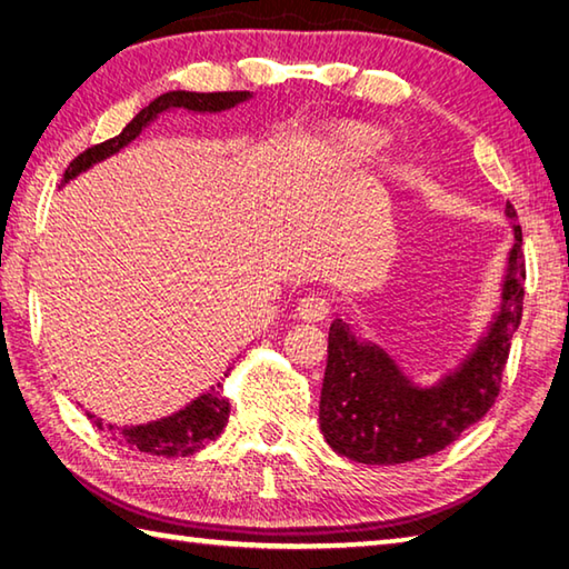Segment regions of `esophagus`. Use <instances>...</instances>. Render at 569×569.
Returning a JSON list of instances; mask_svg holds the SVG:
<instances>
[{
	"label": "esophagus",
	"instance_id": "34e87169",
	"mask_svg": "<svg viewBox=\"0 0 569 569\" xmlns=\"http://www.w3.org/2000/svg\"><path fill=\"white\" fill-rule=\"evenodd\" d=\"M330 316V300L322 296H306L298 303V318H303L308 322H318Z\"/></svg>",
	"mask_w": 569,
	"mask_h": 569
}]
</instances>
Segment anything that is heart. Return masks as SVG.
Returning a JSON list of instances; mask_svg holds the SVG:
<instances>
[{
    "label": "heart",
    "mask_w": 569,
    "mask_h": 569,
    "mask_svg": "<svg viewBox=\"0 0 569 569\" xmlns=\"http://www.w3.org/2000/svg\"><path fill=\"white\" fill-rule=\"evenodd\" d=\"M389 143V131L377 124L365 122H345L332 131V147L340 151L345 159L365 161Z\"/></svg>",
    "instance_id": "heart-1"
}]
</instances>
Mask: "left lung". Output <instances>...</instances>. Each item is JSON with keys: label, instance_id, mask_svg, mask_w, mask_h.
<instances>
[{"label": "left lung", "instance_id": "obj_1", "mask_svg": "<svg viewBox=\"0 0 569 569\" xmlns=\"http://www.w3.org/2000/svg\"><path fill=\"white\" fill-rule=\"evenodd\" d=\"M513 247L506 261L501 306L485 337L455 369L420 386L377 342L361 340L352 325H330L328 369L320 393V430L337 455L361 465H403L452 445L487 416L499 396L511 337L523 316V232L506 204Z\"/></svg>", "mask_w": 569, "mask_h": 569}]
</instances>
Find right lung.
<instances>
[{
    "label": "right lung",
    "mask_w": 569,
    "mask_h": 569,
    "mask_svg": "<svg viewBox=\"0 0 569 569\" xmlns=\"http://www.w3.org/2000/svg\"><path fill=\"white\" fill-rule=\"evenodd\" d=\"M251 98H253L251 92H186V90L163 92L161 98H156L149 107H143V110L131 119V122L122 129V134L104 143H98V147H92L88 151H82L78 159L68 166L63 183L80 176L82 171H88L90 166L110 159L112 153L122 151L127 143L134 141L141 131L147 129L153 119H159V114L163 112L188 110L196 114H214V112L232 110V107L247 102ZM88 418L100 430L110 435L114 442L127 445L129 450L149 452L159 457H188L202 450L208 442L220 438V432L224 430L229 420V401L222 396V381H217L214 386H210L208 393L198 396L196 401H190L186 408H180L178 413L161 420H151L147 426L119 428V426H112V422L110 426H104L102 418L92 413H88Z\"/></svg>",
    "instance_id": "right-lung-1"
}]
</instances>
